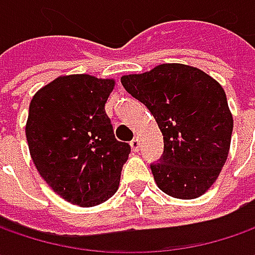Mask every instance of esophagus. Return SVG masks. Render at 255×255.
I'll use <instances>...</instances> for the list:
<instances>
[{"mask_svg": "<svg viewBox=\"0 0 255 255\" xmlns=\"http://www.w3.org/2000/svg\"><path fill=\"white\" fill-rule=\"evenodd\" d=\"M130 146H132L133 152H139V149H140V140L137 137H134L132 142H130Z\"/></svg>", "mask_w": 255, "mask_h": 255, "instance_id": "esophagus-1", "label": "esophagus"}]
</instances>
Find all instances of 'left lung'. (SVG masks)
I'll return each mask as SVG.
<instances>
[{
	"label": "left lung",
	"instance_id": "left-lung-1",
	"mask_svg": "<svg viewBox=\"0 0 255 255\" xmlns=\"http://www.w3.org/2000/svg\"><path fill=\"white\" fill-rule=\"evenodd\" d=\"M121 82L147 106L163 134V156L150 166L157 187L183 200L203 196L230 152L234 122L223 86L184 64L157 65Z\"/></svg>",
	"mask_w": 255,
	"mask_h": 255
}]
</instances>
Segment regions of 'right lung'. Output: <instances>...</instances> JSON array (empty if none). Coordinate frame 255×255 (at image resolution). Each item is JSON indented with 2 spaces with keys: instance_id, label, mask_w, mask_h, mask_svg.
Segmentation results:
<instances>
[{
  "instance_id": "1",
  "label": "right lung",
  "mask_w": 255,
  "mask_h": 255,
  "mask_svg": "<svg viewBox=\"0 0 255 255\" xmlns=\"http://www.w3.org/2000/svg\"><path fill=\"white\" fill-rule=\"evenodd\" d=\"M113 88L115 79L65 75L29 103L25 134L35 167L58 196L81 207L112 197L130 153L105 112Z\"/></svg>"
}]
</instances>
